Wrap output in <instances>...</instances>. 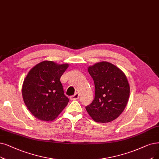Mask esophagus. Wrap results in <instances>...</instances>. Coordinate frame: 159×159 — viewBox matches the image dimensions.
Here are the masks:
<instances>
[{"label":"esophagus","instance_id":"obj_1","mask_svg":"<svg viewBox=\"0 0 159 159\" xmlns=\"http://www.w3.org/2000/svg\"><path fill=\"white\" fill-rule=\"evenodd\" d=\"M79 97H80L79 94H78V93H75V94L73 95V96H72V97H70V99H71L72 100H78V99L79 98Z\"/></svg>","mask_w":159,"mask_h":159}]
</instances>
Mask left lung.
<instances>
[{
	"instance_id": "obj_1",
	"label": "left lung",
	"mask_w": 159,
	"mask_h": 159,
	"mask_svg": "<svg viewBox=\"0 0 159 159\" xmlns=\"http://www.w3.org/2000/svg\"><path fill=\"white\" fill-rule=\"evenodd\" d=\"M94 84V98L85 107L92 119L108 123L117 119L125 110L130 95L125 74L108 62H100L88 68Z\"/></svg>"
}]
</instances>
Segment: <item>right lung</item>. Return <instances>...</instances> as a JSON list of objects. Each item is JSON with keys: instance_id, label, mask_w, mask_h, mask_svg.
Returning a JSON list of instances; mask_svg holds the SVG:
<instances>
[{"instance_id": "right-lung-1", "label": "right lung", "mask_w": 159, "mask_h": 159, "mask_svg": "<svg viewBox=\"0 0 159 159\" xmlns=\"http://www.w3.org/2000/svg\"><path fill=\"white\" fill-rule=\"evenodd\" d=\"M68 67V64L45 61L28 73L23 81L22 95L25 105L35 117L53 120L68 104L69 99L60 81Z\"/></svg>"}]
</instances>
